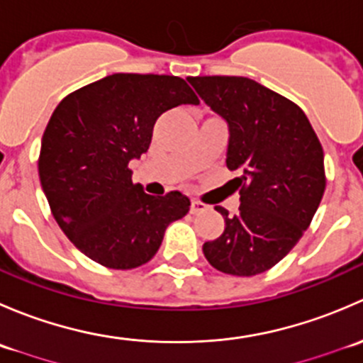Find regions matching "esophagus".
Listing matches in <instances>:
<instances>
[{
  "instance_id": "34e87169",
  "label": "esophagus",
  "mask_w": 363,
  "mask_h": 363,
  "mask_svg": "<svg viewBox=\"0 0 363 363\" xmlns=\"http://www.w3.org/2000/svg\"><path fill=\"white\" fill-rule=\"evenodd\" d=\"M208 208V205H205L199 200H191V214H200V212H205Z\"/></svg>"
}]
</instances>
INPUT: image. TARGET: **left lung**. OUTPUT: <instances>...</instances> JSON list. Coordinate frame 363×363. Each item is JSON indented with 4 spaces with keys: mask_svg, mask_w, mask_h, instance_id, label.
Wrapping results in <instances>:
<instances>
[{
    "mask_svg": "<svg viewBox=\"0 0 363 363\" xmlns=\"http://www.w3.org/2000/svg\"><path fill=\"white\" fill-rule=\"evenodd\" d=\"M228 126L226 167L239 170V212L216 207L225 232L203 244L214 269L256 276L288 255L325 191L323 149L306 113L247 77H188Z\"/></svg>",
    "mask_w": 363,
    "mask_h": 363,
    "instance_id": "obj_1",
    "label": "left lung"
}]
</instances>
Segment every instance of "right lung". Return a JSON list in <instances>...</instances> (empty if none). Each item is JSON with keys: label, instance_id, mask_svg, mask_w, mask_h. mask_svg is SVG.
I'll use <instances>...</instances> for the list:
<instances>
[{"label": "right lung", "instance_id": "add662e5", "mask_svg": "<svg viewBox=\"0 0 363 363\" xmlns=\"http://www.w3.org/2000/svg\"><path fill=\"white\" fill-rule=\"evenodd\" d=\"M199 104L179 77L113 73L57 105L42 138L40 182L57 225L87 258L117 270L144 265L167 226L188 214V196L147 195L128 163L147 152L161 113Z\"/></svg>", "mask_w": 363, "mask_h": 363}]
</instances>
